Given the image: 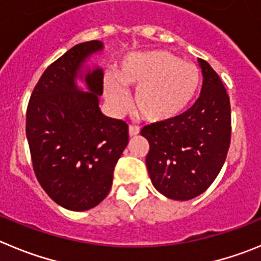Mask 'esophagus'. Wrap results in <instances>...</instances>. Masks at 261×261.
I'll use <instances>...</instances> for the list:
<instances>
[{
    "mask_svg": "<svg viewBox=\"0 0 261 261\" xmlns=\"http://www.w3.org/2000/svg\"><path fill=\"white\" fill-rule=\"evenodd\" d=\"M139 133H140V128H139L138 126H134V125L128 126V134H130V136L138 135Z\"/></svg>",
    "mask_w": 261,
    "mask_h": 261,
    "instance_id": "obj_1",
    "label": "esophagus"
}]
</instances>
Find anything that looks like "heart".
<instances>
[{
	"label": "heart",
	"instance_id": "b5f03b06",
	"mask_svg": "<svg viewBox=\"0 0 261 261\" xmlns=\"http://www.w3.org/2000/svg\"><path fill=\"white\" fill-rule=\"evenodd\" d=\"M116 77H107L104 82L108 100L122 107L127 97L126 90L138 89L134 96L135 109L153 122L167 121L186 111L201 82L193 63L165 50L131 54L122 60Z\"/></svg>",
	"mask_w": 261,
	"mask_h": 261
}]
</instances>
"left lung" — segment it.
Returning a JSON list of instances; mask_svg holds the SVG:
<instances>
[{
	"label": "left lung",
	"instance_id": "8db88e82",
	"mask_svg": "<svg viewBox=\"0 0 261 261\" xmlns=\"http://www.w3.org/2000/svg\"><path fill=\"white\" fill-rule=\"evenodd\" d=\"M203 82L184 113L140 131L149 143L145 162L153 186L175 201L203 193L220 172L229 149L230 101L218 73L198 59Z\"/></svg>",
	"mask_w": 261,
	"mask_h": 261
}]
</instances>
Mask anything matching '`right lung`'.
I'll use <instances>...</instances> for the list:
<instances>
[{
    "label": "right lung",
    "mask_w": 261,
    "mask_h": 261,
    "mask_svg": "<svg viewBox=\"0 0 261 261\" xmlns=\"http://www.w3.org/2000/svg\"><path fill=\"white\" fill-rule=\"evenodd\" d=\"M103 42L79 43L46 68L27 108L25 133L33 170L43 191L70 211L100 203L112 188L117 161L128 143L125 121L101 113L103 69L82 73ZM84 78L89 92L76 89Z\"/></svg>",
    "instance_id": "1"
}]
</instances>
